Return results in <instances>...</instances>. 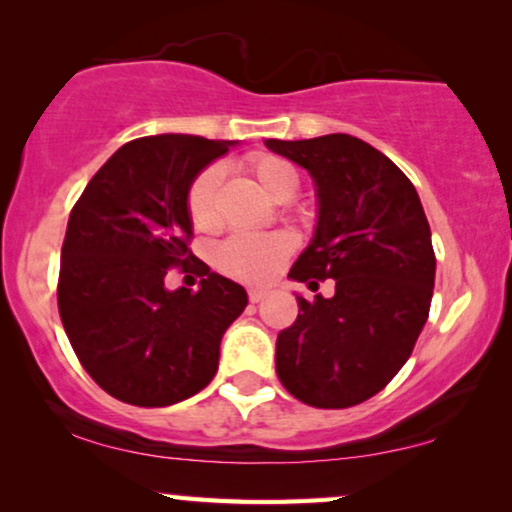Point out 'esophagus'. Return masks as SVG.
<instances>
[{
	"label": "esophagus",
	"instance_id": "obj_1",
	"mask_svg": "<svg viewBox=\"0 0 512 512\" xmlns=\"http://www.w3.org/2000/svg\"><path fill=\"white\" fill-rule=\"evenodd\" d=\"M265 293H268L265 289H249V300L251 303H261V300L265 298Z\"/></svg>",
	"mask_w": 512,
	"mask_h": 512
}]
</instances>
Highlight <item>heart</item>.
<instances>
[{"instance_id": "1", "label": "heart", "mask_w": 512, "mask_h": 512, "mask_svg": "<svg viewBox=\"0 0 512 512\" xmlns=\"http://www.w3.org/2000/svg\"><path fill=\"white\" fill-rule=\"evenodd\" d=\"M244 170L277 202L293 198L298 191L300 181L296 167L286 158L275 156V153H254V156L244 160ZM221 179V167L209 165L195 174L191 186H188L186 212L195 230H214L219 226L216 195H219ZM291 251L293 242L286 233H240L228 237L216 249V265L226 275L242 279V282L263 284L282 268V263L291 256Z\"/></svg>"}]
</instances>
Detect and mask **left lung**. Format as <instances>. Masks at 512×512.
<instances>
[{
	"instance_id": "1",
	"label": "left lung",
	"mask_w": 512,
	"mask_h": 512,
	"mask_svg": "<svg viewBox=\"0 0 512 512\" xmlns=\"http://www.w3.org/2000/svg\"><path fill=\"white\" fill-rule=\"evenodd\" d=\"M265 144L305 167L319 195L317 230L289 277L335 279L333 298L298 296V319L277 335V377L312 408H352L394 380L429 319V221L412 181L363 139Z\"/></svg>"
}]
</instances>
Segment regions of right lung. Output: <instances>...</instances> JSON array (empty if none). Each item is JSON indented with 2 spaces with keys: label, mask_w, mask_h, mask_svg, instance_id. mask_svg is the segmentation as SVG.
I'll use <instances>...</instances> for the list:
<instances>
[{
  "label": "right lung",
  "mask_w": 512,
  "mask_h": 512,
  "mask_svg": "<svg viewBox=\"0 0 512 512\" xmlns=\"http://www.w3.org/2000/svg\"><path fill=\"white\" fill-rule=\"evenodd\" d=\"M233 142L193 135L123 144L69 214L58 310L86 373L118 401L165 408L205 389L226 328L247 291L216 275L188 244L186 191ZM172 267L202 276L198 292H167Z\"/></svg>",
  "instance_id": "right-lung-1"
}]
</instances>
